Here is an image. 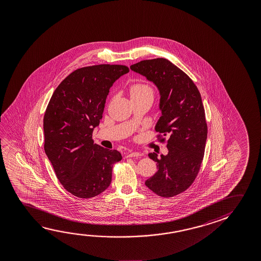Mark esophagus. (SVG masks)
<instances>
[{
	"label": "esophagus",
	"mask_w": 261,
	"mask_h": 261,
	"mask_svg": "<svg viewBox=\"0 0 261 261\" xmlns=\"http://www.w3.org/2000/svg\"><path fill=\"white\" fill-rule=\"evenodd\" d=\"M140 155H141V154L138 153V152H131V153L127 154V158H138Z\"/></svg>",
	"instance_id": "1"
}]
</instances>
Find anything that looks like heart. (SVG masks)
Returning a JSON list of instances; mask_svg holds the SVG:
<instances>
[{"label": "heart", "mask_w": 261, "mask_h": 261, "mask_svg": "<svg viewBox=\"0 0 261 261\" xmlns=\"http://www.w3.org/2000/svg\"><path fill=\"white\" fill-rule=\"evenodd\" d=\"M130 95L132 98L135 97H150L154 99V89L153 87L145 83H135L129 88Z\"/></svg>", "instance_id": "heart-1"}]
</instances>
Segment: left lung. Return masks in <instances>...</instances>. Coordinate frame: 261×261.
<instances>
[{
	"label": "left lung",
	"instance_id": "left-lung-1",
	"mask_svg": "<svg viewBox=\"0 0 261 261\" xmlns=\"http://www.w3.org/2000/svg\"><path fill=\"white\" fill-rule=\"evenodd\" d=\"M158 86L162 116L155 125L167 155H148L158 163V172L145 186L159 197L184 192L196 179L205 154L207 124L200 93L192 79L165 58L143 60L130 66Z\"/></svg>",
	"mask_w": 261,
	"mask_h": 261
}]
</instances>
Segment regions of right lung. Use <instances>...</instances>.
Wrapping results in <instances>:
<instances>
[{
	"label": "right lung",
	"instance_id": "1",
	"mask_svg": "<svg viewBox=\"0 0 261 261\" xmlns=\"http://www.w3.org/2000/svg\"><path fill=\"white\" fill-rule=\"evenodd\" d=\"M129 68L98 64L77 69L51 95L43 116L44 151L61 184L80 198L96 197L112 181L122 154L94 144L110 87Z\"/></svg>",
	"mask_w": 261,
	"mask_h": 261
}]
</instances>
